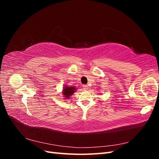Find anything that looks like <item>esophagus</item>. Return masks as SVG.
<instances>
[{
    "mask_svg": "<svg viewBox=\"0 0 159 159\" xmlns=\"http://www.w3.org/2000/svg\"><path fill=\"white\" fill-rule=\"evenodd\" d=\"M88 85H83V89H85V90L88 89Z\"/></svg>",
    "mask_w": 159,
    "mask_h": 159,
    "instance_id": "1",
    "label": "esophagus"
}]
</instances>
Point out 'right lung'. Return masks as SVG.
I'll list each match as a JSON object with an SVG mask.
<instances>
[{
  "label": "right lung",
  "instance_id": "right-lung-1",
  "mask_svg": "<svg viewBox=\"0 0 159 159\" xmlns=\"http://www.w3.org/2000/svg\"><path fill=\"white\" fill-rule=\"evenodd\" d=\"M75 91V88L74 87H68L65 86L63 89V94L65 97V99L70 98V95H71Z\"/></svg>",
  "mask_w": 159,
  "mask_h": 159
}]
</instances>
